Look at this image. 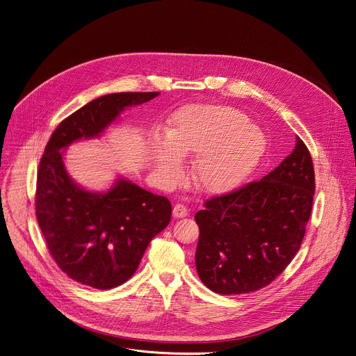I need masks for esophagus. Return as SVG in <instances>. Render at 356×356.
Here are the masks:
<instances>
[{
	"mask_svg": "<svg viewBox=\"0 0 356 356\" xmlns=\"http://www.w3.org/2000/svg\"><path fill=\"white\" fill-rule=\"evenodd\" d=\"M187 214H188V209L184 204H180V202L175 204V207H173V217L175 218H184Z\"/></svg>",
	"mask_w": 356,
	"mask_h": 356,
	"instance_id": "esophagus-1",
	"label": "esophagus"
}]
</instances>
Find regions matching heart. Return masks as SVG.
<instances>
[{
    "label": "heart",
    "mask_w": 356,
    "mask_h": 356,
    "mask_svg": "<svg viewBox=\"0 0 356 356\" xmlns=\"http://www.w3.org/2000/svg\"><path fill=\"white\" fill-rule=\"evenodd\" d=\"M265 138L238 110L191 106L176 113L166 142L155 140L150 156L165 183L180 172V159L195 155L193 177L207 193H221L242 181L264 154Z\"/></svg>",
    "instance_id": "heart-1"
}]
</instances>
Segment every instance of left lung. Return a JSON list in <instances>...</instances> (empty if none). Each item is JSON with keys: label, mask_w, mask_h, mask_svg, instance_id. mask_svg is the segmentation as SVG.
Returning a JSON list of instances; mask_svg holds the SVG:
<instances>
[{"label": "left lung", "mask_w": 356, "mask_h": 356, "mask_svg": "<svg viewBox=\"0 0 356 356\" xmlns=\"http://www.w3.org/2000/svg\"><path fill=\"white\" fill-rule=\"evenodd\" d=\"M314 180L310 152L297 138L291 154L269 175L207 200L194 217L201 282L218 294H245L270 284L301 246Z\"/></svg>", "instance_id": "8db88e82"}]
</instances>
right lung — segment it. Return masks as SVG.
<instances>
[{
	"mask_svg": "<svg viewBox=\"0 0 356 356\" xmlns=\"http://www.w3.org/2000/svg\"><path fill=\"white\" fill-rule=\"evenodd\" d=\"M159 92H114L98 97L63 120L39 163L35 210L58 266L77 283L108 290L138 269L149 245L170 222L172 204L135 183L118 179L106 193L84 190L67 175L63 149L99 136L120 114Z\"/></svg>",
	"mask_w": 356,
	"mask_h": 356,
	"instance_id": "obj_1",
	"label": "right lung"
}]
</instances>
